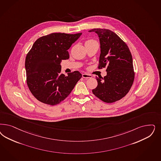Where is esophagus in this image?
Listing matches in <instances>:
<instances>
[{"instance_id": "1", "label": "esophagus", "mask_w": 161, "mask_h": 161, "mask_svg": "<svg viewBox=\"0 0 161 161\" xmlns=\"http://www.w3.org/2000/svg\"><path fill=\"white\" fill-rule=\"evenodd\" d=\"M82 77L83 78H85V79H88V78H92V76L89 75V74H87V73H83L82 74Z\"/></svg>"}]
</instances>
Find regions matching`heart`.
Segmentation results:
<instances>
[{"mask_svg": "<svg viewBox=\"0 0 161 161\" xmlns=\"http://www.w3.org/2000/svg\"><path fill=\"white\" fill-rule=\"evenodd\" d=\"M95 42V40H87L86 42H85V44H86V43H91V42Z\"/></svg>", "mask_w": 161, "mask_h": 161, "instance_id": "obj_1", "label": "heart"}]
</instances>
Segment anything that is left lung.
<instances>
[{"mask_svg": "<svg viewBox=\"0 0 161 161\" xmlns=\"http://www.w3.org/2000/svg\"><path fill=\"white\" fill-rule=\"evenodd\" d=\"M89 32L97 34L99 39L98 68H107L105 76L96 77L98 85L92 92L105 103H114L123 98L133 83L132 56L127 44L114 32L99 28Z\"/></svg>", "mask_w": 161, "mask_h": 161, "instance_id": "1", "label": "left lung"}]
</instances>
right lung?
<instances>
[{"label": "right lung", "instance_id": "add662e5", "mask_svg": "<svg viewBox=\"0 0 161 161\" xmlns=\"http://www.w3.org/2000/svg\"><path fill=\"white\" fill-rule=\"evenodd\" d=\"M82 33H52L37 39L25 58L26 82L32 94L44 104L54 105L72 92L82 74L61 73L60 63L69 58L68 50Z\"/></svg>", "mask_w": 161, "mask_h": 161}]
</instances>
